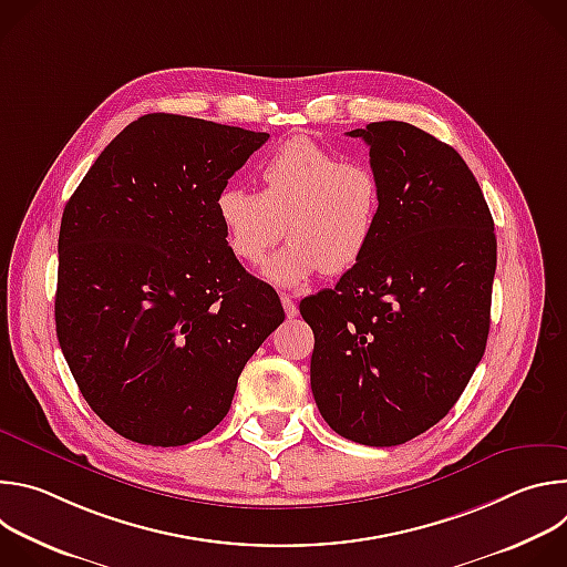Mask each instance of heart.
<instances>
[{"instance_id":"1","label":"heart","mask_w":567,"mask_h":567,"mask_svg":"<svg viewBox=\"0 0 567 567\" xmlns=\"http://www.w3.org/2000/svg\"><path fill=\"white\" fill-rule=\"evenodd\" d=\"M320 206H322V208L316 213V217L320 215V219H326V221H330V224L352 217V208H350V202H348L346 197L330 195Z\"/></svg>"}]
</instances>
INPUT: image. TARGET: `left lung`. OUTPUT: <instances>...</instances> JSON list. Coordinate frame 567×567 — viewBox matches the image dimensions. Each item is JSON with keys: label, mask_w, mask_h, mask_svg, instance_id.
<instances>
[{"label": "left lung", "mask_w": 567, "mask_h": 567, "mask_svg": "<svg viewBox=\"0 0 567 567\" xmlns=\"http://www.w3.org/2000/svg\"><path fill=\"white\" fill-rule=\"evenodd\" d=\"M267 138L145 114L64 206L58 341L92 411L132 442L184 446L210 433L241 368L285 318L278 293L235 260L219 208Z\"/></svg>", "instance_id": "8db88e82"}]
</instances>
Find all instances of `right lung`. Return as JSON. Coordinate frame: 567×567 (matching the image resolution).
<instances>
[{"label": "right lung", "instance_id": "right-lung-1", "mask_svg": "<svg viewBox=\"0 0 567 567\" xmlns=\"http://www.w3.org/2000/svg\"><path fill=\"white\" fill-rule=\"evenodd\" d=\"M370 147L377 213L357 265L300 302L311 392L332 431L368 446L435 426L489 337L496 233L464 158L401 121L348 132Z\"/></svg>", "mask_w": 567, "mask_h": 567}]
</instances>
